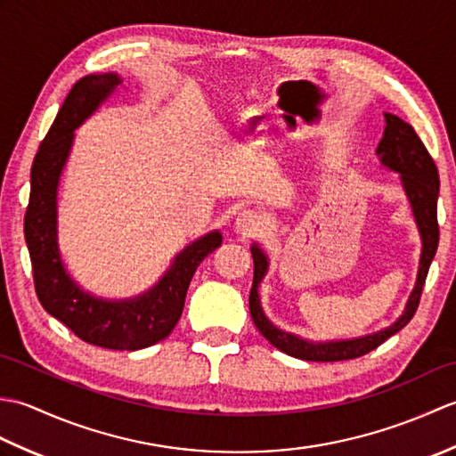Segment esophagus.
<instances>
[{
	"mask_svg": "<svg viewBox=\"0 0 456 456\" xmlns=\"http://www.w3.org/2000/svg\"><path fill=\"white\" fill-rule=\"evenodd\" d=\"M260 227H263V216L255 209L240 211L235 219V229L243 235H253Z\"/></svg>",
	"mask_w": 456,
	"mask_h": 456,
	"instance_id": "obj_1",
	"label": "esophagus"
}]
</instances>
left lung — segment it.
<instances>
[{"instance_id":"left-lung-1","label":"left lung","mask_w":456,"mask_h":456,"mask_svg":"<svg viewBox=\"0 0 456 456\" xmlns=\"http://www.w3.org/2000/svg\"><path fill=\"white\" fill-rule=\"evenodd\" d=\"M386 127L380 142L376 147V154L380 159L384 168L394 170L400 174V183L405 191V198L410 201V208L413 213L415 225H418L419 237H421V256H419V268H418V280L405 304L403 314L395 319L392 325L380 331L354 337V338H338V341H309L294 333H288L284 329L276 327L266 317L263 304H260L258 286L268 273L270 258L260 248L258 243L250 247L255 260V278L253 288H250L248 296V307L250 315L256 329L266 341L273 343L278 351H282L294 358H302V361H315V362H335V361H348V358L362 356L366 353L374 351L380 346L386 338L398 333L411 322L415 309L419 305L421 289L428 278L431 260L437 253L439 245V225H437V200H439V172L431 154L425 149V144L413 131L410 123L400 119L394 113H384Z\"/></svg>"}]
</instances>
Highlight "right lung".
Segmentation results:
<instances>
[{
  "label": "right lung",
  "instance_id": "obj_1",
  "mask_svg": "<svg viewBox=\"0 0 456 456\" xmlns=\"http://www.w3.org/2000/svg\"><path fill=\"white\" fill-rule=\"evenodd\" d=\"M119 84V74H90L66 95L33 160L25 240L37 297L48 314L86 343L113 351H139L172 333L193 273L203 258L221 247L223 237L219 231H211L183 247L159 282L134 297H98L68 274L58 248V186L70 157L74 131L111 98Z\"/></svg>",
  "mask_w": 456,
  "mask_h": 456
}]
</instances>
